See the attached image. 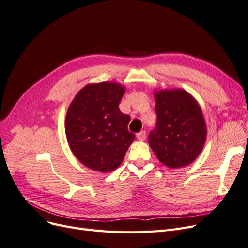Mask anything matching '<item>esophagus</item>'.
I'll use <instances>...</instances> for the list:
<instances>
[{"label": "esophagus", "instance_id": "obj_1", "mask_svg": "<svg viewBox=\"0 0 248 248\" xmlns=\"http://www.w3.org/2000/svg\"><path fill=\"white\" fill-rule=\"evenodd\" d=\"M137 138L139 140H146V131H140L139 133H137Z\"/></svg>", "mask_w": 248, "mask_h": 248}]
</instances>
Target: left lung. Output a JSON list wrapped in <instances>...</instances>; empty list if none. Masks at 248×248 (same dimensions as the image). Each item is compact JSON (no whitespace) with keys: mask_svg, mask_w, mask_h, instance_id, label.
<instances>
[{"mask_svg":"<svg viewBox=\"0 0 248 248\" xmlns=\"http://www.w3.org/2000/svg\"><path fill=\"white\" fill-rule=\"evenodd\" d=\"M156 126L149 145L158 160L170 169L188 166L201 153L207 127L197 100L181 89L155 92Z\"/></svg>","mask_w":248,"mask_h":248,"instance_id":"8db88e82","label":"left lung"}]
</instances>
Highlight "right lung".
Listing matches in <instances>:
<instances>
[{
	"label": "right lung",
	"instance_id": "1",
	"mask_svg": "<svg viewBox=\"0 0 248 248\" xmlns=\"http://www.w3.org/2000/svg\"><path fill=\"white\" fill-rule=\"evenodd\" d=\"M125 88L104 81L82 88L70 103L65 119L66 138L77 158L93 170L108 172L122 163L134 140L130 117L120 111Z\"/></svg>",
	"mask_w": 248,
	"mask_h": 248
}]
</instances>
